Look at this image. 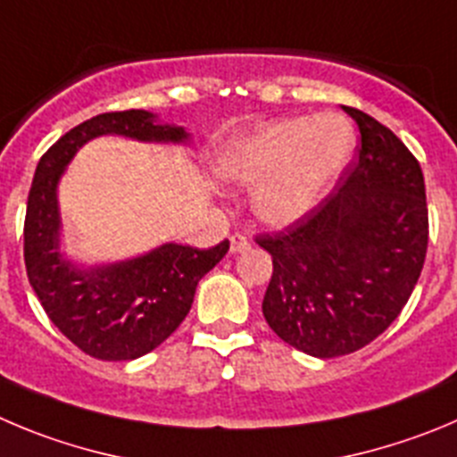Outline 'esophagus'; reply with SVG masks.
Wrapping results in <instances>:
<instances>
[{
  "mask_svg": "<svg viewBox=\"0 0 457 457\" xmlns=\"http://www.w3.org/2000/svg\"><path fill=\"white\" fill-rule=\"evenodd\" d=\"M248 248H250L248 237H243V234H234V237L229 238V253H232V254L245 253Z\"/></svg>",
  "mask_w": 457,
  "mask_h": 457,
  "instance_id": "esophagus-1",
  "label": "esophagus"
}]
</instances>
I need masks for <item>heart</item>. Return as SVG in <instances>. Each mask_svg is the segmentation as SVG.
Here are the masks:
<instances>
[{
    "instance_id": "1",
    "label": "heart",
    "mask_w": 457,
    "mask_h": 457,
    "mask_svg": "<svg viewBox=\"0 0 457 457\" xmlns=\"http://www.w3.org/2000/svg\"><path fill=\"white\" fill-rule=\"evenodd\" d=\"M356 153V130L334 112L263 123L223 144L216 173L253 191L262 223L284 229L302 223L345 176Z\"/></svg>"
}]
</instances>
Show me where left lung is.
Returning a JSON list of instances; mask_svg holds the SVG:
<instances>
[{
    "instance_id": "8db88e82",
    "label": "left lung",
    "mask_w": 457,
    "mask_h": 457,
    "mask_svg": "<svg viewBox=\"0 0 457 457\" xmlns=\"http://www.w3.org/2000/svg\"><path fill=\"white\" fill-rule=\"evenodd\" d=\"M358 157L302 223L257 243L272 257L263 318L284 343L336 358L372 343L406 306L428 245L420 162L390 128L343 105Z\"/></svg>"
}]
</instances>
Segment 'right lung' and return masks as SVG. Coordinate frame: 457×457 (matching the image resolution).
Returning <instances> with one entry per match:
<instances>
[{"mask_svg":"<svg viewBox=\"0 0 457 457\" xmlns=\"http://www.w3.org/2000/svg\"><path fill=\"white\" fill-rule=\"evenodd\" d=\"M104 135L191 144L185 126L162 121L148 110L96 114L65 132L37 162L24 220V263L42 309L62 336L101 361H132L180 327L198 281L228 254L229 241L209 250L169 241L137 257L94 266L67 257L58 185L76 153Z\"/></svg>","mask_w":457,"mask_h":457,"instance_id":"right-lung-1","label":"right lung"}]
</instances>
